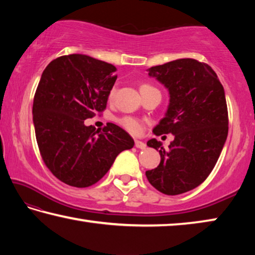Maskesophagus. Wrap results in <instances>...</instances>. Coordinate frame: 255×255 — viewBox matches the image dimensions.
I'll return each mask as SVG.
<instances>
[{
  "label": "esophagus",
  "mask_w": 255,
  "mask_h": 255,
  "mask_svg": "<svg viewBox=\"0 0 255 255\" xmlns=\"http://www.w3.org/2000/svg\"><path fill=\"white\" fill-rule=\"evenodd\" d=\"M135 146H136L137 148H139V149H145L146 148V144L144 143V141L138 140V139L135 140Z\"/></svg>",
  "instance_id": "34e87169"
}]
</instances>
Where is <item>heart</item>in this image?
<instances>
[{
	"instance_id": "b5f03b06",
	"label": "heart",
	"mask_w": 255,
	"mask_h": 255,
	"mask_svg": "<svg viewBox=\"0 0 255 255\" xmlns=\"http://www.w3.org/2000/svg\"><path fill=\"white\" fill-rule=\"evenodd\" d=\"M154 90H156V89H155L154 86L149 85V84L143 83V84L139 85V92L141 94V97H144L145 94H147L150 91H154ZM115 93H116V89L114 88L110 91V98L114 97ZM117 122H118L120 126L124 127L127 131L132 133V135H139V133L143 131V123H141L140 120L136 119V118H132V117H129V116H126V117L119 118Z\"/></svg>"
}]
</instances>
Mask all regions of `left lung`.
<instances>
[{
    "instance_id": "obj_1",
    "label": "left lung",
    "mask_w": 255,
    "mask_h": 255,
    "mask_svg": "<svg viewBox=\"0 0 255 255\" xmlns=\"http://www.w3.org/2000/svg\"><path fill=\"white\" fill-rule=\"evenodd\" d=\"M148 72L170 92L165 117L153 131L173 133L174 140L167 150L155 138L147 141L161 162L146 178L164 195H181L208 178L222 153L228 133L225 92L213 68L197 59L172 60Z\"/></svg>"
}]
</instances>
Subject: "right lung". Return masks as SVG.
<instances>
[{
	"instance_id": "1",
	"label": "right lung",
	"mask_w": 255,
	"mask_h": 255,
	"mask_svg": "<svg viewBox=\"0 0 255 255\" xmlns=\"http://www.w3.org/2000/svg\"><path fill=\"white\" fill-rule=\"evenodd\" d=\"M115 72L111 64L81 54L60 56L42 72L32 106L37 144L49 171L71 187L97 183L135 144L117 125L97 129L84 123L105 111Z\"/></svg>"
}]
</instances>
